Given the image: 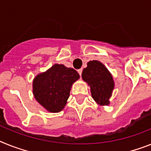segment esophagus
I'll return each mask as SVG.
<instances>
[{
	"label": "esophagus",
	"mask_w": 151,
	"mask_h": 151,
	"mask_svg": "<svg viewBox=\"0 0 151 151\" xmlns=\"http://www.w3.org/2000/svg\"><path fill=\"white\" fill-rule=\"evenodd\" d=\"M78 73H79L80 74V76H81V73H82V69H79L78 70Z\"/></svg>",
	"instance_id": "esophagus-1"
}]
</instances>
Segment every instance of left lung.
<instances>
[{"mask_svg":"<svg viewBox=\"0 0 151 151\" xmlns=\"http://www.w3.org/2000/svg\"><path fill=\"white\" fill-rule=\"evenodd\" d=\"M82 78L91 87L93 100L101 105H108L114 83L104 65L97 60L88 62L87 68L83 70Z\"/></svg>","mask_w":151,"mask_h":151,"instance_id":"1","label":"left lung"}]
</instances>
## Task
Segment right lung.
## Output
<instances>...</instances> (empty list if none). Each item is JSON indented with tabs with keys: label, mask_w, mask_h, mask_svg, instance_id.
Wrapping results in <instances>:
<instances>
[{
	"label": "right lung",
	"mask_w": 151,
	"mask_h": 151,
	"mask_svg": "<svg viewBox=\"0 0 151 151\" xmlns=\"http://www.w3.org/2000/svg\"><path fill=\"white\" fill-rule=\"evenodd\" d=\"M79 78V73L73 68L54 64L34 80L33 93L35 99L48 111L59 112L67 103L72 84Z\"/></svg>",
	"instance_id": "add662e5"
}]
</instances>
